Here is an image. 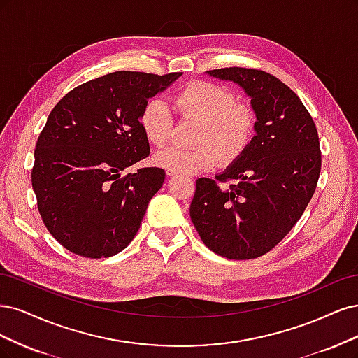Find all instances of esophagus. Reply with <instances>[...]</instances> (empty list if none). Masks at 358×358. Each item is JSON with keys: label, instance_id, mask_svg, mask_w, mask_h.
Instances as JSON below:
<instances>
[{"label": "esophagus", "instance_id": "obj_1", "mask_svg": "<svg viewBox=\"0 0 358 358\" xmlns=\"http://www.w3.org/2000/svg\"><path fill=\"white\" fill-rule=\"evenodd\" d=\"M166 176H168V177H174V176H177V172L168 169V171H166Z\"/></svg>", "mask_w": 358, "mask_h": 358}]
</instances>
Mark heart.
Here are the masks:
<instances>
[{
  "instance_id": "b5f03b06",
  "label": "heart",
  "mask_w": 358,
  "mask_h": 358,
  "mask_svg": "<svg viewBox=\"0 0 358 358\" xmlns=\"http://www.w3.org/2000/svg\"><path fill=\"white\" fill-rule=\"evenodd\" d=\"M176 106L184 119L198 122L193 135L196 147L171 145L159 150L153 162L177 174H199L214 166L235 162L247 152L256 134V114L245 103H238L232 90L208 82H193L176 96ZM140 126L147 141L162 145L172 129V114L166 103L153 98L145 102Z\"/></svg>"
}]
</instances>
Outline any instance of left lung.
Segmentation results:
<instances>
[{"instance_id":"left-lung-1","label":"left lung","mask_w":358,"mask_h":358,"mask_svg":"<svg viewBox=\"0 0 358 358\" xmlns=\"http://www.w3.org/2000/svg\"><path fill=\"white\" fill-rule=\"evenodd\" d=\"M206 74L245 92L256 134L215 180H196L190 218L215 255L255 259L290 232L313 198L321 171L317 128L302 101L272 74L239 66ZM229 179L234 184L222 187Z\"/></svg>"}]
</instances>
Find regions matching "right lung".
Segmentation results:
<instances>
[{"instance_id": "right-lung-1", "label": "right lung", "mask_w": 358, "mask_h": 358, "mask_svg": "<svg viewBox=\"0 0 358 358\" xmlns=\"http://www.w3.org/2000/svg\"><path fill=\"white\" fill-rule=\"evenodd\" d=\"M182 73L116 71L73 89L56 103L36 145L32 189L53 238L74 255H117L136 235L162 168L122 172L145 159V102Z\"/></svg>"}]
</instances>
